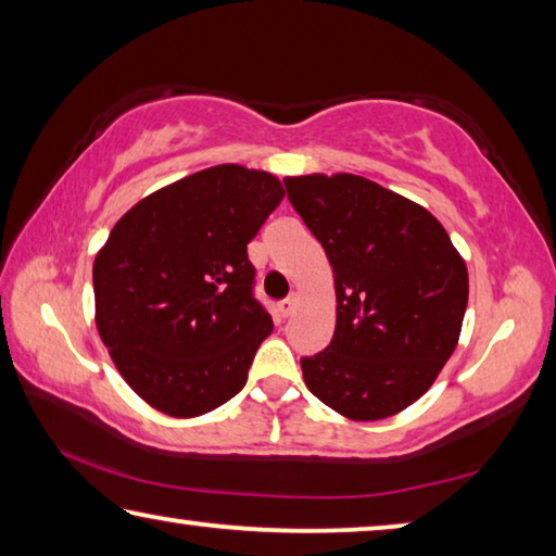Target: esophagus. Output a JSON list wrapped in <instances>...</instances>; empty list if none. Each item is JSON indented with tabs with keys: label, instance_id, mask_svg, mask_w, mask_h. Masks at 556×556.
Wrapping results in <instances>:
<instances>
[{
	"label": "esophagus",
	"instance_id": "1",
	"mask_svg": "<svg viewBox=\"0 0 556 556\" xmlns=\"http://www.w3.org/2000/svg\"><path fill=\"white\" fill-rule=\"evenodd\" d=\"M296 294H291V296H287V299H281L279 304H277V314L281 316V318H287V316H291L294 314V308H296Z\"/></svg>",
	"mask_w": 556,
	"mask_h": 556
}]
</instances>
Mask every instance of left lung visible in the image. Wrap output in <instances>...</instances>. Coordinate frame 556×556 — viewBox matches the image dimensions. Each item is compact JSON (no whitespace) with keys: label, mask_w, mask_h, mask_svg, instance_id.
I'll return each instance as SVG.
<instances>
[{"label":"left lung","mask_w":556,"mask_h":556,"mask_svg":"<svg viewBox=\"0 0 556 556\" xmlns=\"http://www.w3.org/2000/svg\"><path fill=\"white\" fill-rule=\"evenodd\" d=\"M333 267L336 333L301 357L304 382L355 421L417 402L458 343L468 271L427 208L353 174L285 178Z\"/></svg>","instance_id":"1"}]
</instances>
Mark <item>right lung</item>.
<instances>
[{
  "mask_svg": "<svg viewBox=\"0 0 556 556\" xmlns=\"http://www.w3.org/2000/svg\"><path fill=\"white\" fill-rule=\"evenodd\" d=\"M281 199L279 178L223 164L147 195L112 228L92 265L96 324L154 409L199 417L244 388L271 333L248 242Z\"/></svg>",
  "mask_w": 556,
  "mask_h": 556,
  "instance_id": "add662e5",
  "label": "right lung"
}]
</instances>
